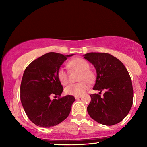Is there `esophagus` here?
Instances as JSON below:
<instances>
[{
    "mask_svg": "<svg viewBox=\"0 0 147 147\" xmlns=\"http://www.w3.org/2000/svg\"><path fill=\"white\" fill-rule=\"evenodd\" d=\"M81 95L80 96H74V98H75V99H78V98H81Z\"/></svg>",
    "mask_w": 147,
    "mask_h": 147,
    "instance_id": "obj_1",
    "label": "esophagus"
}]
</instances>
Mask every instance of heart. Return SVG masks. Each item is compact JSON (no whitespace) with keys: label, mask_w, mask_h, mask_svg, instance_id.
Wrapping results in <instances>:
<instances>
[{"label":"heart","mask_w":147,"mask_h":147,"mask_svg":"<svg viewBox=\"0 0 147 147\" xmlns=\"http://www.w3.org/2000/svg\"><path fill=\"white\" fill-rule=\"evenodd\" d=\"M69 66L71 68L81 71L80 80H86L88 82H91L93 80V73L89 70V65L86 60L76 58L69 62ZM57 76L62 85H66L68 83V74L63 68H59L57 72ZM88 88V84L85 81L76 84H71L65 89L67 94L73 96H80Z\"/></svg>","instance_id":"1"}]
</instances>
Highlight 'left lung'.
<instances>
[{
  "instance_id": "1",
  "label": "left lung",
  "mask_w": 147,
  "mask_h": 147,
  "mask_svg": "<svg viewBox=\"0 0 147 147\" xmlns=\"http://www.w3.org/2000/svg\"><path fill=\"white\" fill-rule=\"evenodd\" d=\"M84 58L93 65L96 72L94 90H104L103 97L91 94L87 108L91 117L104 125L120 123L128 115L133 104V87L127 69L122 62L108 53H89Z\"/></svg>"
}]
</instances>
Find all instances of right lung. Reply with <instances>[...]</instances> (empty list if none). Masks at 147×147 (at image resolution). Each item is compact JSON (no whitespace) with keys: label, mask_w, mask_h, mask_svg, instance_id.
<instances>
[{"label":"right lung","mask_w":147,"mask_h":147,"mask_svg":"<svg viewBox=\"0 0 147 147\" xmlns=\"http://www.w3.org/2000/svg\"><path fill=\"white\" fill-rule=\"evenodd\" d=\"M49 53L31 62L22 78L21 101L26 115L39 127L49 128L63 121L71 112L75 98L72 95L60 97L63 86L57 72L68 57ZM59 96L58 99H51Z\"/></svg>","instance_id":"1"}]
</instances>
